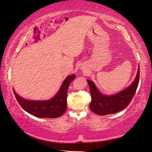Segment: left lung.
<instances>
[{"instance_id": "8db88e82", "label": "left lung", "mask_w": 152, "mask_h": 152, "mask_svg": "<svg viewBox=\"0 0 152 152\" xmlns=\"http://www.w3.org/2000/svg\"><path fill=\"white\" fill-rule=\"evenodd\" d=\"M139 78L140 67L138 66L136 77L131 84L118 93L110 95L102 94L96 88L94 82L88 80L87 81L91 95V102L89 105L90 110L99 115L114 114L124 110L129 104L136 93Z\"/></svg>"}]
</instances>
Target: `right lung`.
I'll return each instance as SVG.
<instances>
[{"mask_svg":"<svg viewBox=\"0 0 152 152\" xmlns=\"http://www.w3.org/2000/svg\"><path fill=\"white\" fill-rule=\"evenodd\" d=\"M75 78V74L67 76L53 97L45 101H33L23 99L14 89L13 90L19 104L27 112L38 118H56L62 115L66 110L68 88Z\"/></svg>","mask_w":152,"mask_h":152,"instance_id":"1","label":"right lung"}]
</instances>
